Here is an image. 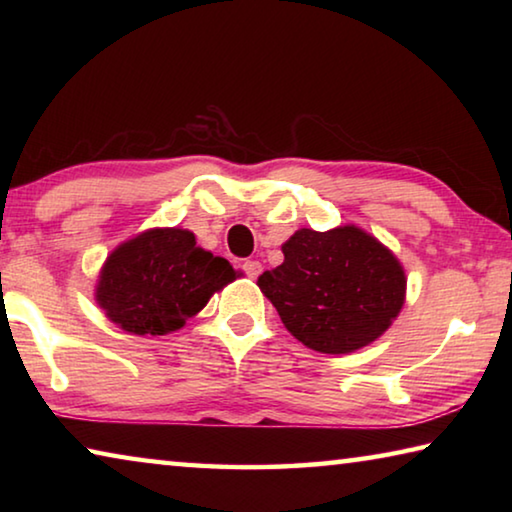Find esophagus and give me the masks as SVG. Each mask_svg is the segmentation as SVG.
<instances>
[{"label":"esophagus","mask_w":512,"mask_h":512,"mask_svg":"<svg viewBox=\"0 0 512 512\" xmlns=\"http://www.w3.org/2000/svg\"><path fill=\"white\" fill-rule=\"evenodd\" d=\"M244 273L250 277V280H255V277H259V273H262V264H259L257 259H246Z\"/></svg>","instance_id":"34e87169"}]
</instances>
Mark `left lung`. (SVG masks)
<instances>
[{
    "label": "left lung",
    "instance_id": "1",
    "mask_svg": "<svg viewBox=\"0 0 512 512\" xmlns=\"http://www.w3.org/2000/svg\"><path fill=\"white\" fill-rule=\"evenodd\" d=\"M284 262L259 275L284 327L311 350L345 354L381 336L400 314L406 277L397 257L354 225L298 230Z\"/></svg>",
    "mask_w": 512,
    "mask_h": 512
}]
</instances>
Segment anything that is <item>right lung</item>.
Masks as SVG:
<instances>
[{"label": "right lung", "mask_w": 512, "mask_h": 512, "mask_svg": "<svg viewBox=\"0 0 512 512\" xmlns=\"http://www.w3.org/2000/svg\"><path fill=\"white\" fill-rule=\"evenodd\" d=\"M237 277L228 259L196 246L189 230L158 228L126 241L108 257L97 302L126 332L160 336L183 327L214 291Z\"/></svg>", "instance_id": "obj_1"}]
</instances>
